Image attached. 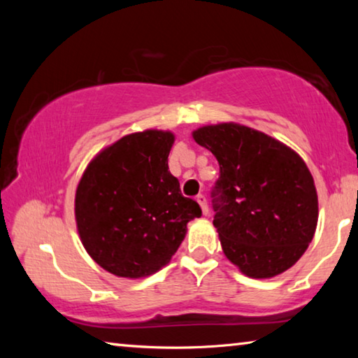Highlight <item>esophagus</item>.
Listing matches in <instances>:
<instances>
[{
    "instance_id": "esophagus-1",
    "label": "esophagus",
    "mask_w": 358,
    "mask_h": 358,
    "mask_svg": "<svg viewBox=\"0 0 358 358\" xmlns=\"http://www.w3.org/2000/svg\"><path fill=\"white\" fill-rule=\"evenodd\" d=\"M196 201L199 202V205H201L202 213L203 215H208V203H207V199H205L203 194H199V196L196 197Z\"/></svg>"
}]
</instances>
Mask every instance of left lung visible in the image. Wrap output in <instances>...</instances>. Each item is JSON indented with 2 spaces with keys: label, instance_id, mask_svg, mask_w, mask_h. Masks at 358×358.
<instances>
[{
  "label": "left lung",
  "instance_id": "obj_1",
  "mask_svg": "<svg viewBox=\"0 0 358 358\" xmlns=\"http://www.w3.org/2000/svg\"><path fill=\"white\" fill-rule=\"evenodd\" d=\"M194 141L215 155L220 178L211 189L222 251L250 278L290 268L317 226V194L305 161L256 129L203 126Z\"/></svg>",
  "mask_w": 358,
  "mask_h": 358
}]
</instances>
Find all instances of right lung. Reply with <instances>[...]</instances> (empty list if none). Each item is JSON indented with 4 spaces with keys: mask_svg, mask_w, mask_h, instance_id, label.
<instances>
[{
    "mask_svg": "<svg viewBox=\"0 0 358 358\" xmlns=\"http://www.w3.org/2000/svg\"><path fill=\"white\" fill-rule=\"evenodd\" d=\"M173 134L143 131L121 137L90 162L76 192V221L85 250L108 273H156L177 252L186 224L201 217L169 172Z\"/></svg>",
    "mask_w": 358,
    "mask_h": 358,
    "instance_id": "obj_1",
    "label": "right lung"
}]
</instances>
